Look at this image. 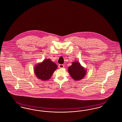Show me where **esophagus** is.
<instances>
[{
    "mask_svg": "<svg viewBox=\"0 0 122 122\" xmlns=\"http://www.w3.org/2000/svg\"><path fill=\"white\" fill-rule=\"evenodd\" d=\"M58 67H59V68L60 69H63V68H64V64H59Z\"/></svg>",
    "mask_w": 122,
    "mask_h": 122,
    "instance_id": "34e87169",
    "label": "esophagus"
}]
</instances>
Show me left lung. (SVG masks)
<instances>
[{"mask_svg": "<svg viewBox=\"0 0 122 122\" xmlns=\"http://www.w3.org/2000/svg\"><path fill=\"white\" fill-rule=\"evenodd\" d=\"M68 70L72 79L77 81L83 79L86 74V70L81 66L78 61L72 62Z\"/></svg>", "mask_w": 122, "mask_h": 122, "instance_id": "8db88e82", "label": "left lung"}]
</instances>
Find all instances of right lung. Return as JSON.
Here are the masks:
<instances>
[{
    "label": "right lung",
    "instance_id": "1",
    "mask_svg": "<svg viewBox=\"0 0 122 122\" xmlns=\"http://www.w3.org/2000/svg\"><path fill=\"white\" fill-rule=\"evenodd\" d=\"M57 68V65L50 59H45L42 62L36 65L34 71L35 76L38 79L46 81L51 78Z\"/></svg>",
    "mask_w": 122,
    "mask_h": 122
}]
</instances>
